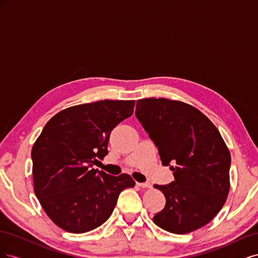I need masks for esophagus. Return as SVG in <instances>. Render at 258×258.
I'll return each mask as SVG.
<instances>
[{
	"instance_id": "34e87169",
	"label": "esophagus",
	"mask_w": 258,
	"mask_h": 258,
	"mask_svg": "<svg viewBox=\"0 0 258 258\" xmlns=\"http://www.w3.org/2000/svg\"><path fill=\"white\" fill-rule=\"evenodd\" d=\"M137 185L142 187V188H150V187L152 186L150 183H137Z\"/></svg>"
}]
</instances>
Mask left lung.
<instances>
[{
	"mask_svg": "<svg viewBox=\"0 0 258 258\" xmlns=\"http://www.w3.org/2000/svg\"><path fill=\"white\" fill-rule=\"evenodd\" d=\"M136 115L158 147L162 165L172 163L174 181L154 186L166 197L154 223L176 235L204 227L230 188V153L220 131L196 107L166 98L138 100Z\"/></svg>",
	"mask_w": 258,
	"mask_h": 258,
	"instance_id": "obj_1",
	"label": "left lung"
}]
</instances>
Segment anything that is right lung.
Wrapping results in <instances>:
<instances>
[{
    "mask_svg": "<svg viewBox=\"0 0 258 258\" xmlns=\"http://www.w3.org/2000/svg\"><path fill=\"white\" fill-rule=\"evenodd\" d=\"M135 100H103L68 107L45 124L32 147L34 192L58 227L73 233L96 229L111 216L129 174L91 169L107 155L111 131L134 114Z\"/></svg>",
    "mask_w": 258,
    "mask_h": 258,
    "instance_id": "obj_1",
    "label": "right lung"
}]
</instances>
